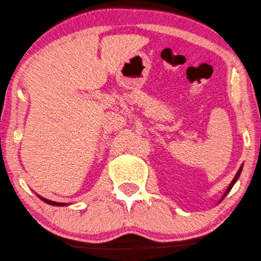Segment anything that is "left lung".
Masks as SVG:
<instances>
[{"instance_id":"1","label":"left lung","mask_w":261,"mask_h":261,"mask_svg":"<svg viewBox=\"0 0 261 261\" xmlns=\"http://www.w3.org/2000/svg\"><path fill=\"white\" fill-rule=\"evenodd\" d=\"M242 168H243V165H241V168L239 169V171H238V173H236V176H235V178L233 179V181H231V182H230V185H229V186H228V188H227V189H226V192H225V194H224V195H222V198H225V197H226V195H227V194H228V193L230 192V189H231V188H233V186H234V185H235V182H236V181H238V179L240 178V174H241V172H242ZM222 198H221V200H222Z\"/></svg>"}]
</instances>
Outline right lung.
<instances>
[{
	"mask_svg": "<svg viewBox=\"0 0 261 261\" xmlns=\"http://www.w3.org/2000/svg\"><path fill=\"white\" fill-rule=\"evenodd\" d=\"M42 201L45 202L46 204H50V205H56V206H64V205H67V203H58V202H54V201H50V200H46V198H43L39 196Z\"/></svg>",
	"mask_w": 261,
	"mask_h": 261,
	"instance_id": "obj_1",
	"label": "right lung"
}]
</instances>
